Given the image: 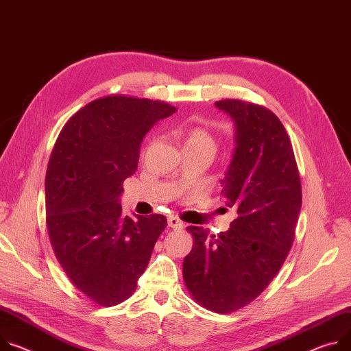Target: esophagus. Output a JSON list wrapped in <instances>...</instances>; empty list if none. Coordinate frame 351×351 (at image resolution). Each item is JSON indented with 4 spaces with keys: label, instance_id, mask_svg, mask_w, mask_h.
<instances>
[{
    "label": "esophagus",
    "instance_id": "obj_1",
    "mask_svg": "<svg viewBox=\"0 0 351 351\" xmlns=\"http://www.w3.org/2000/svg\"><path fill=\"white\" fill-rule=\"evenodd\" d=\"M168 226L171 227V228H173V230H180V228H183V222L178 218V217H173V215H171L169 218H168Z\"/></svg>",
    "mask_w": 351,
    "mask_h": 351
}]
</instances>
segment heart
<instances>
[{"mask_svg": "<svg viewBox=\"0 0 351 351\" xmlns=\"http://www.w3.org/2000/svg\"><path fill=\"white\" fill-rule=\"evenodd\" d=\"M184 148H211L214 149L215 144L213 137L203 129H190L184 138Z\"/></svg>", "mask_w": 351, "mask_h": 351, "instance_id": "1", "label": "heart"}]
</instances>
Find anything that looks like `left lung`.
Listing matches in <instances>:
<instances>
[{
  "label": "left lung",
  "instance_id": "8db88e82",
  "mask_svg": "<svg viewBox=\"0 0 351 351\" xmlns=\"http://www.w3.org/2000/svg\"><path fill=\"white\" fill-rule=\"evenodd\" d=\"M215 108L235 125V148L219 183L237 217L218 235L187 228L195 246L183 261V278L202 306L228 313L262 294L278 273L294 241L302 192L291 141L273 112L237 99Z\"/></svg>",
  "mask_w": 351,
  "mask_h": 351
}]
</instances>
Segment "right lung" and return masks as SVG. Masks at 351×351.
Returning a JSON list of instances; mask_svg holds the SVG:
<instances>
[{"label": "right lung", "instance_id": "right-lung-1", "mask_svg": "<svg viewBox=\"0 0 351 351\" xmlns=\"http://www.w3.org/2000/svg\"><path fill=\"white\" fill-rule=\"evenodd\" d=\"M176 108L106 97L77 112L56 141L46 173L47 231L56 258L86 297L109 306L129 298L167 227L161 214L123 215V182L140 147Z\"/></svg>", "mask_w": 351, "mask_h": 351}]
</instances>
